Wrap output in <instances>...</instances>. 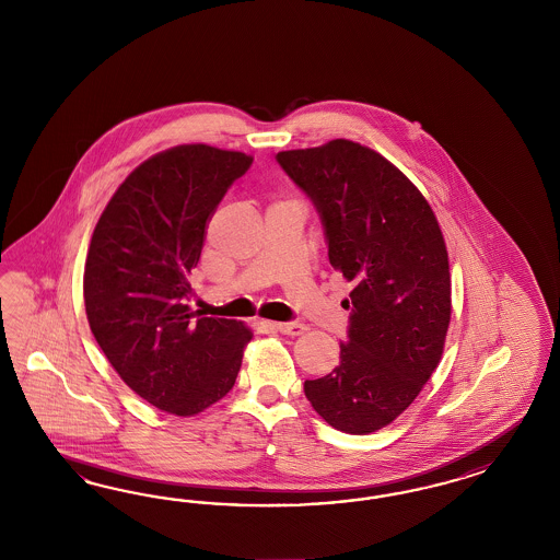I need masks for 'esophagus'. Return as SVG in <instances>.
<instances>
[{
	"instance_id": "1",
	"label": "esophagus",
	"mask_w": 560,
	"mask_h": 560,
	"mask_svg": "<svg viewBox=\"0 0 560 560\" xmlns=\"http://www.w3.org/2000/svg\"><path fill=\"white\" fill-rule=\"evenodd\" d=\"M275 328L279 330V332H283V335H289V337H300V335H304L305 326L300 323H277L275 324Z\"/></svg>"
}]
</instances>
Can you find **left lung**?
<instances>
[{"label":"left lung","mask_w":560,"mask_h":560,"mask_svg":"<svg viewBox=\"0 0 560 560\" xmlns=\"http://www.w3.org/2000/svg\"><path fill=\"white\" fill-rule=\"evenodd\" d=\"M314 201L328 258L353 305L349 342L305 398L342 433L368 435L407 410L438 370L452 318L450 258L423 192L382 153L349 139L277 153Z\"/></svg>","instance_id":"8db88e82"}]
</instances>
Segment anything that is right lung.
<instances>
[{"label":"right lung","mask_w":560,"mask_h":560,"mask_svg":"<svg viewBox=\"0 0 560 560\" xmlns=\"http://www.w3.org/2000/svg\"><path fill=\"white\" fill-rule=\"evenodd\" d=\"M253 155L185 143L141 162L115 190L85 256V316L120 380L152 407L192 417L234 388L253 330L197 316L188 275L225 190Z\"/></svg>","instance_id":"add662e5"}]
</instances>
